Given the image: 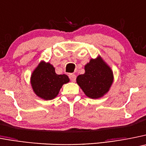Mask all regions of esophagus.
Segmentation results:
<instances>
[{
	"label": "esophagus",
	"mask_w": 146,
	"mask_h": 146,
	"mask_svg": "<svg viewBox=\"0 0 146 146\" xmlns=\"http://www.w3.org/2000/svg\"><path fill=\"white\" fill-rule=\"evenodd\" d=\"M69 77L70 79V80L72 82H74L76 80V75L74 74H69Z\"/></svg>",
	"instance_id": "34e87169"
}]
</instances>
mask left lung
I'll return each instance as SVG.
<instances>
[{"label": "left lung", "mask_w": 146, "mask_h": 146, "mask_svg": "<svg viewBox=\"0 0 146 146\" xmlns=\"http://www.w3.org/2000/svg\"><path fill=\"white\" fill-rule=\"evenodd\" d=\"M85 74L77 77V83L88 97L94 99L102 97L113 82L111 69L98 57L90 60L85 65Z\"/></svg>", "instance_id": "8db88e82"}]
</instances>
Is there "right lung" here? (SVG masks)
Wrapping results in <instances>:
<instances>
[{
	"label": "right lung",
	"instance_id": "right-lung-1",
	"mask_svg": "<svg viewBox=\"0 0 146 146\" xmlns=\"http://www.w3.org/2000/svg\"><path fill=\"white\" fill-rule=\"evenodd\" d=\"M69 79L66 74H57L55 69L49 63L41 62L35 69L31 77V85L37 96L45 100L56 97L64 84Z\"/></svg>",
	"mask_w": 146,
	"mask_h": 146
}]
</instances>
